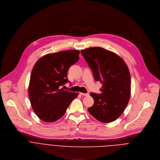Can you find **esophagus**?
<instances>
[{"instance_id":"esophagus-1","label":"esophagus","mask_w":160,"mask_h":160,"mask_svg":"<svg viewBox=\"0 0 160 160\" xmlns=\"http://www.w3.org/2000/svg\"><path fill=\"white\" fill-rule=\"evenodd\" d=\"M80 94L82 95V96H88L89 94L88 93H83V92H80Z\"/></svg>"}]
</instances>
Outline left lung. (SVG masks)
<instances>
[{"instance_id":"1","label":"left lung","mask_w":160,"mask_h":160,"mask_svg":"<svg viewBox=\"0 0 160 160\" xmlns=\"http://www.w3.org/2000/svg\"><path fill=\"white\" fill-rule=\"evenodd\" d=\"M81 54L97 81L102 83L101 93L91 92L94 104L89 112L98 121L111 122L124 111L130 99L131 75L121 57L101 47L82 50Z\"/></svg>"}]
</instances>
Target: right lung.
Segmentation results:
<instances>
[{
  "mask_svg": "<svg viewBox=\"0 0 160 160\" xmlns=\"http://www.w3.org/2000/svg\"><path fill=\"white\" fill-rule=\"evenodd\" d=\"M79 51L71 50L41 57L32 70L28 87L34 112L42 120L53 122L60 118L79 93L61 88L68 81V71L76 63Z\"/></svg>",
  "mask_w": 160,
  "mask_h": 160,
  "instance_id": "right-lung-1",
  "label": "right lung"
}]
</instances>
